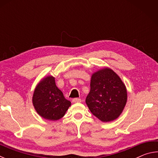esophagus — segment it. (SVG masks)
<instances>
[{"label":"esophagus","mask_w":158,"mask_h":158,"mask_svg":"<svg viewBox=\"0 0 158 158\" xmlns=\"http://www.w3.org/2000/svg\"><path fill=\"white\" fill-rule=\"evenodd\" d=\"M81 100L79 98H74L73 100V103H79V102H81Z\"/></svg>","instance_id":"obj_1"}]
</instances>
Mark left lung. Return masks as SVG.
Segmentation results:
<instances>
[{
    "mask_svg": "<svg viewBox=\"0 0 158 158\" xmlns=\"http://www.w3.org/2000/svg\"><path fill=\"white\" fill-rule=\"evenodd\" d=\"M127 89L121 77L105 67L93 73L85 103L91 113L104 123L120 116L126 105Z\"/></svg>",
    "mask_w": 158,
    "mask_h": 158,
    "instance_id": "1",
    "label": "left lung"
}]
</instances>
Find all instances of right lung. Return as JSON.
<instances>
[{"label": "right lung", "instance_id": "add662e5", "mask_svg": "<svg viewBox=\"0 0 158 158\" xmlns=\"http://www.w3.org/2000/svg\"><path fill=\"white\" fill-rule=\"evenodd\" d=\"M32 102L37 113L48 121L60 119L71 106V102L64 98L52 75L43 77L36 85Z\"/></svg>", "mask_w": 158, "mask_h": 158}]
</instances>
